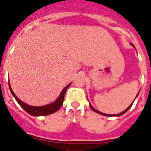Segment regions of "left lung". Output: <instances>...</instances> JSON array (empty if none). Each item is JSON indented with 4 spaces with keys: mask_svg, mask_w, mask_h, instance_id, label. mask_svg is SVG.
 Instances as JSON below:
<instances>
[{
    "mask_svg": "<svg viewBox=\"0 0 151 151\" xmlns=\"http://www.w3.org/2000/svg\"><path fill=\"white\" fill-rule=\"evenodd\" d=\"M132 45L133 46V44H132ZM133 47H134V46H133ZM137 96H136V98H137ZM136 98H135V99H136ZM134 100H135V99H134ZM133 102H134V101H133ZM133 104V103H132L129 107L128 108H126V109H125V110H124V111H122V112H120V113H119V114H115V115H110V114H105V113H103V112H100V111H99L98 110H96V109H95V108H93L91 104H90V107H91V108L93 111H95V112H97V113L100 114V115H103V116H121V115H123V114L125 113V112H126V111H128V110H129V109L131 107H132Z\"/></svg>",
    "mask_w": 151,
    "mask_h": 151,
    "instance_id": "left-lung-1",
    "label": "left lung"
}]
</instances>
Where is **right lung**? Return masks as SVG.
<instances>
[{"label":"right lung","mask_w":151,"mask_h":151,"mask_svg":"<svg viewBox=\"0 0 151 151\" xmlns=\"http://www.w3.org/2000/svg\"><path fill=\"white\" fill-rule=\"evenodd\" d=\"M71 83H69V85L65 86V88L63 89V91L60 93V95H59L58 99H56V101L53 102L50 104L45 105V106H41V107H35V106H30V105L25 104L24 102L21 101L16 96L13 90H12L11 86L9 84V90L10 92L13 95V96L14 97L15 99L17 100L19 105L21 106L22 108L24 109L25 111H27V113H29L31 116H47V115H50V114H52L54 112H56L59 110L60 107L62 106L63 102H64V98H65V92L67 91V89L70 86Z\"/></svg>","instance_id":"obj_1"}]
</instances>
